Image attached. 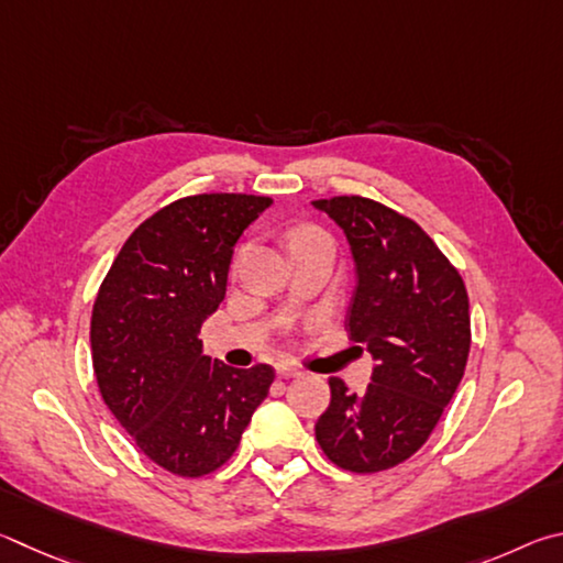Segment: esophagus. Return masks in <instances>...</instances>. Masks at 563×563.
Segmentation results:
<instances>
[{"label":"esophagus","instance_id":"34e87169","mask_svg":"<svg viewBox=\"0 0 563 563\" xmlns=\"http://www.w3.org/2000/svg\"><path fill=\"white\" fill-rule=\"evenodd\" d=\"M299 373H301V368L297 366V363H291V361L276 363V376L279 378H297Z\"/></svg>","mask_w":563,"mask_h":563}]
</instances>
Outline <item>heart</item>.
<instances>
[{"instance_id":"heart-1","label":"heart","mask_w":563,"mask_h":563,"mask_svg":"<svg viewBox=\"0 0 563 563\" xmlns=\"http://www.w3.org/2000/svg\"><path fill=\"white\" fill-rule=\"evenodd\" d=\"M317 234H321L317 227H309V224H301V227H297V230L291 232V236H289V244L291 242H301V240H309V236H317Z\"/></svg>"}]
</instances>
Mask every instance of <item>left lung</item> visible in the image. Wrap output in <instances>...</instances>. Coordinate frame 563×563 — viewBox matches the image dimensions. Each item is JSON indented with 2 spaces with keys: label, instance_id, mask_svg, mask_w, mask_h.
<instances>
[{
  "label": "left lung",
  "instance_id": "obj_1",
  "mask_svg": "<svg viewBox=\"0 0 563 563\" xmlns=\"http://www.w3.org/2000/svg\"><path fill=\"white\" fill-rule=\"evenodd\" d=\"M313 205L349 236L358 284L346 331L376 358L361 396L329 378L317 442L336 467L371 475L416 455L455 396L472 343L470 299L416 220L361 195Z\"/></svg>",
  "mask_w": 563,
  "mask_h": 563
}]
</instances>
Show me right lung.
Here are the masks:
<instances>
[{
	"label": "right lung",
	"instance_id": "right-lung-1",
	"mask_svg": "<svg viewBox=\"0 0 563 563\" xmlns=\"http://www.w3.org/2000/svg\"><path fill=\"white\" fill-rule=\"evenodd\" d=\"M269 205L240 192L180 197L135 227L98 287V390L137 450L177 477L220 470L274 383L266 363H210L200 341L224 299L234 242Z\"/></svg>",
	"mask_w": 563,
	"mask_h": 563
}]
</instances>
